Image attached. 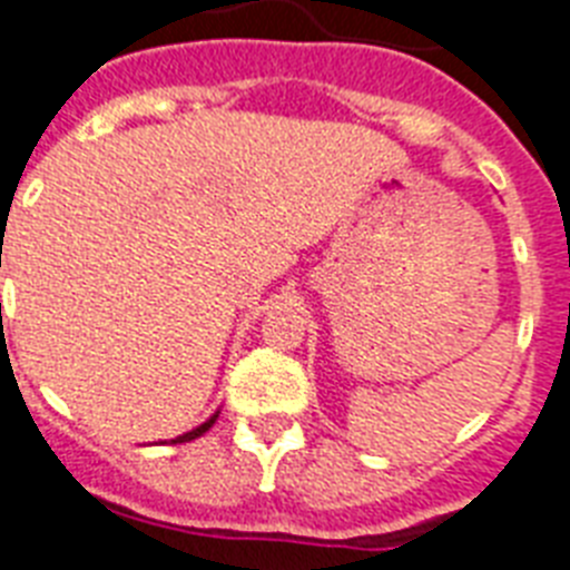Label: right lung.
Instances as JSON below:
<instances>
[{"label": "right lung", "instance_id": "right-lung-1", "mask_svg": "<svg viewBox=\"0 0 570 570\" xmlns=\"http://www.w3.org/2000/svg\"><path fill=\"white\" fill-rule=\"evenodd\" d=\"M216 419H219V410H216V413H213L210 419L205 421V424H198V428H193V430H189V433H184V436H175V439H173V445H180V442H193V439L205 436L207 430L213 428V421H216Z\"/></svg>", "mask_w": 570, "mask_h": 570}]
</instances>
